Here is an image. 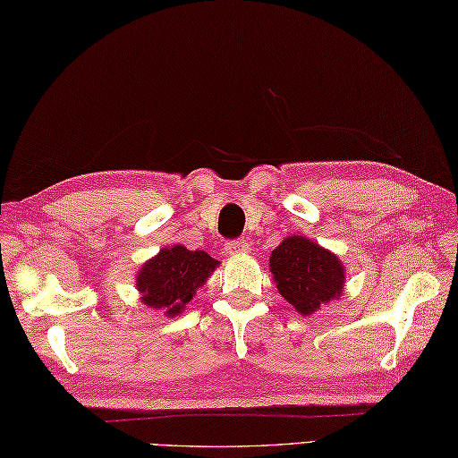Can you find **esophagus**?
I'll return each mask as SVG.
<instances>
[{
    "label": "esophagus",
    "instance_id": "esophagus-1",
    "mask_svg": "<svg viewBox=\"0 0 458 458\" xmlns=\"http://www.w3.org/2000/svg\"><path fill=\"white\" fill-rule=\"evenodd\" d=\"M224 250H226L230 256H240V254H248L250 244H248L244 238H242V240H232V242H226V246H224Z\"/></svg>",
    "mask_w": 458,
    "mask_h": 458
}]
</instances>
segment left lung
Segmentation results:
<instances>
[{
  "instance_id": "1",
  "label": "left lung",
  "mask_w": 458,
  "mask_h": 458,
  "mask_svg": "<svg viewBox=\"0 0 458 458\" xmlns=\"http://www.w3.org/2000/svg\"><path fill=\"white\" fill-rule=\"evenodd\" d=\"M269 271L279 295L309 317L343 295L346 269L340 258L305 236H287L271 251Z\"/></svg>"
}]
</instances>
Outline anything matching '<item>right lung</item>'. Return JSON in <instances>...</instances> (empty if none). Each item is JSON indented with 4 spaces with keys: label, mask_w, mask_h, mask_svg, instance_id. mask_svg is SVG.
Listing matches in <instances>:
<instances>
[{
    "label": "right lung",
    "mask_w": 458,
    "mask_h": 458,
    "mask_svg": "<svg viewBox=\"0 0 458 458\" xmlns=\"http://www.w3.org/2000/svg\"><path fill=\"white\" fill-rule=\"evenodd\" d=\"M218 266L220 261L202 250L165 246L138 269L135 287L141 295L140 301L165 317H177Z\"/></svg>",
    "instance_id": "obj_1"
}]
</instances>
